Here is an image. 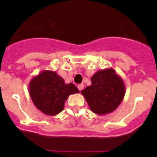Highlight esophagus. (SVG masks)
<instances>
[{"mask_svg":"<svg viewBox=\"0 0 157 157\" xmlns=\"http://www.w3.org/2000/svg\"><path fill=\"white\" fill-rule=\"evenodd\" d=\"M83 86H83V84H79V85L78 86V90L81 91L83 89Z\"/></svg>","mask_w":157,"mask_h":157,"instance_id":"obj_1","label":"esophagus"}]
</instances>
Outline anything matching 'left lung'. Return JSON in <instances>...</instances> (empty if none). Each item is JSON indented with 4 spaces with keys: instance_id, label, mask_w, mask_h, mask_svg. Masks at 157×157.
<instances>
[{
    "instance_id": "left-lung-1",
    "label": "left lung",
    "mask_w": 157,
    "mask_h": 157,
    "mask_svg": "<svg viewBox=\"0 0 157 157\" xmlns=\"http://www.w3.org/2000/svg\"><path fill=\"white\" fill-rule=\"evenodd\" d=\"M91 82L81 91L90 110L100 116L114 112L125 95L123 78L110 67L96 72Z\"/></svg>"
}]
</instances>
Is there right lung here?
Here are the masks:
<instances>
[{"label":"right lung","instance_id":"1","mask_svg":"<svg viewBox=\"0 0 157 157\" xmlns=\"http://www.w3.org/2000/svg\"><path fill=\"white\" fill-rule=\"evenodd\" d=\"M29 93L37 109L48 116H56L63 111L69 95L79 91L74 84H66L56 72L45 70L30 80Z\"/></svg>","mask_w":157,"mask_h":157}]
</instances>
